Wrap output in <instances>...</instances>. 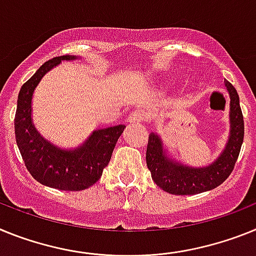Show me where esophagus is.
<instances>
[{
    "label": "esophagus",
    "mask_w": 256,
    "mask_h": 256,
    "mask_svg": "<svg viewBox=\"0 0 256 256\" xmlns=\"http://www.w3.org/2000/svg\"><path fill=\"white\" fill-rule=\"evenodd\" d=\"M146 118V113L143 110H135L128 117V122H143Z\"/></svg>",
    "instance_id": "34e87169"
}]
</instances>
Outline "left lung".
<instances>
[{
    "label": "left lung",
    "instance_id": "8db88e82",
    "mask_svg": "<svg viewBox=\"0 0 256 256\" xmlns=\"http://www.w3.org/2000/svg\"><path fill=\"white\" fill-rule=\"evenodd\" d=\"M230 94V135L226 146L215 161L193 168L178 161L164 146L157 132H150L146 146V166L157 186L171 194H196L220 186L232 172L244 142V116L240 98L230 82L224 80Z\"/></svg>",
    "mask_w": 256,
    "mask_h": 256
}]
</instances>
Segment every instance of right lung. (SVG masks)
I'll use <instances>...</instances> for the list:
<instances>
[{"label":"right lung","mask_w":256,"mask_h":256,"mask_svg":"<svg viewBox=\"0 0 256 256\" xmlns=\"http://www.w3.org/2000/svg\"><path fill=\"white\" fill-rule=\"evenodd\" d=\"M81 59L64 55L46 62L22 86L15 113V138L26 168L36 180L60 190H86L100 179L110 161L116 143L125 125L96 128L74 148H62L45 139L32 120V99L44 76L62 62Z\"/></svg>","instance_id":"right-lung-1"}]
</instances>
